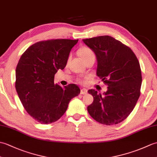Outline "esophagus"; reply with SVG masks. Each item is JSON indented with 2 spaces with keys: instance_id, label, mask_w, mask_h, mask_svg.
I'll list each match as a JSON object with an SVG mask.
<instances>
[{
  "instance_id": "esophagus-1",
  "label": "esophagus",
  "mask_w": 157,
  "mask_h": 157,
  "mask_svg": "<svg viewBox=\"0 0 157 157\" xmlns=\"http://www.w3.org/2000/svg\"><path fill=\"white\" fill-rule=\"evenodd\" d=\"M81 94H87V93H88V90L86 89H85V88H82V90H81Z\"/></svg>"
}]
</instances>
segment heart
<instances>
[{
  "instance_id": "b5f03b06",
  "label": "heart",
  "mask_w": 157,
  "mask_h": 157,
  "mask_svg": "<svg viewBox=\"0 0 157 157\" xmlns=\"http://www.w3.org/2000/svg\"><path fill=\"white\" fill-rule=\"evenodd\" d=\"M79 53L83 61H84V60L89 57H91V56H95L93 51L88 47H84L81 48L79 50Z\"/></svg>"
}]
</instances>
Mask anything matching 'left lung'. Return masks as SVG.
Listing matches in <instances>:
<instances>
[{
  "mask_svg": "<svg viewBox=\"0 0 157 157\" xmlns=\"http://www.w3.org/2000/svg\"><path fill=\"white\" fill-rule=\"evenodd\" d=\"M83 42L94 52L96 75L108 86L103 94L93 89L88 91L94 98L88 111L101 124H117L132 113L140 95L142 73L138 60L131 48L111 36H98Z\"/></svg>",
  "mask_w": 157,
  "mask_h": 157,
  "instance_id": "obj_1",
  "label": "left lung"
}]
</instances>
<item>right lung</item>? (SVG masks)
Listing matches in <instances>:
<instances>
[{
    "mask_svg": "<svg viewBox=\"0 0 157 157\" xmlns=\"http://www.w3.org/2000/svg\"><path fill=\"white\" fill-rule=\"evenodd\" d=\"M78 40L56 39L36 42L21 55L15 71V88L23 107L42 124L55 122L65 113L80 89L75 84L55 85V73L67 65Z\"/></svg>",
    "mask_w": 157,
    "mask_h": 157,
    "instance_id": "add662e5",
    "label": "right lung"
}]
</instances>
